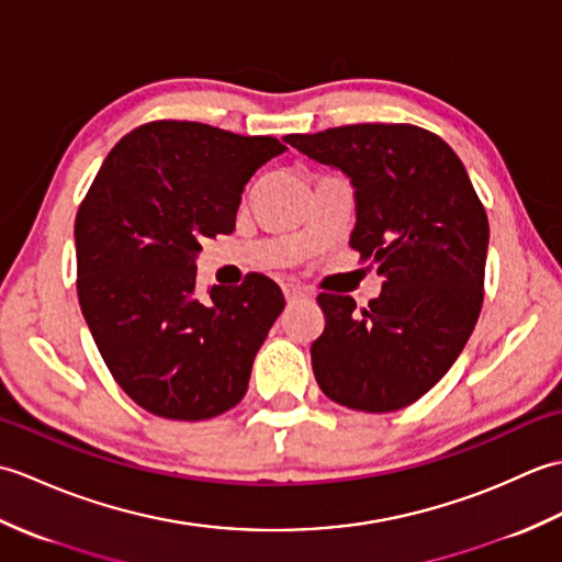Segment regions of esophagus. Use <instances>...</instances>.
<instances>
[{"label": "esophagus", "instance_id": "1", "mask_svg": "<svg viewBox=\"0 0 562 562\" xmlns=\"http://www.w3.org/2000/svg\"><path fill=\"white\" fill-rule=\"evenodd\" d=\"M282 292H284V300H288V302H294V300H300V296H306V290L296 282H282Z\"/></svg>", "mask_w": 562, "mask_h": 562}]
</instances>
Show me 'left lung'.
I'll list each match as a JSON object with an SVG mask.
<instances>
[{"mask_svg":"<svg viewBox=\"0 0 562 562\" xmlns=\"http://www.w3.org/2000/svg\"><path fill=\"white\" fill-rule=\"evenodd\" d=\"M288 142L350 178V246L384 278L362 312L352 296L318 294L326 328L312 345L314 376L345 408H405L449 372L479 321L483 202L453 149L423 127L362 123Z\"/></svg>","mask_w":562,"mask_h":562,"instance_id":"obj_1","label":"left lung"}]
</instances>
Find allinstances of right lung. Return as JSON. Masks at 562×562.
Wrapping results in <instances>:
<instances>
[{
    "label": "right lung",
    "instance_id": "add662e5",
    "mask_svg": "<svg viewBox=\"0 0 562 562\" xmlns=\"http://www.w3.org/2000/svg\"><path fill=\"white\" fill-rule=\"evenodd\" d=\"M284 149L274 137L154 121L117 142L81 200V314L113 379L151 415L195 423L244 398L282 290L250 272L198 294L195 258L202 238L234 232L250 176Z\"/></svg>",
    "mask_w": 562,
    "mask_h": 562
}]
</instances>
